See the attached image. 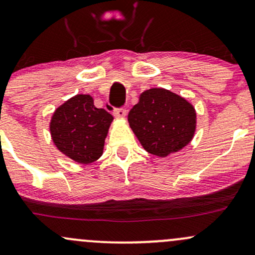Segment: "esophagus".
I'll return each mask as SVG.
<instances>
[{"mask_svg":"<svg viewBox=\"0 0 255 255\" xmlns=\"http://www.w3.org/2000/svg\"><path fill=\"white\" fill-rule=\"evenodd\" d=\"M127 110L125 109H118L115 111V117L116 118H119V119H123L125 118V116H127Z\"/></svg>","mask_w":255,"mask_h":255,"instance_id":"1","label":"esophagus"}]
</instances>
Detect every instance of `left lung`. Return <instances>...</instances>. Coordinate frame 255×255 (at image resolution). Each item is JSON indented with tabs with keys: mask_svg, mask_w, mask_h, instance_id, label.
I'll return each instance as SVG.
<instances>
[{
	"mask_svg": "<svg viewBox=\"0 0 255 255\" xmlns=\"http://www.w3.org/2000/svg\"><path fill=\"white\" fill-rule=\"evenodd\" d=\"M131 130L149 154L167 157L193 139L197 112L185 98L164 88L146 89L128 116Z\"/></svg>",
	"mask_w": 255,
	"mask_h": 255,
	"instance_id": "obj_1",
	"label": "left lung"
}]
</instances>
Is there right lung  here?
Returning a JSON list of instances; mask_svg holds the SVG:
<instances>
[{"label":"right lung","instance_id":"1","mask_svg":"<svg viewBox=\"0 0 255 255\" xmlns=\"http://www.w3.org/2000/svg\"><path fill=\"white\" fill-rule=\"evenodd\" d=\"M112 122L113 117L106 110L95 107L92 95L77 94L53 112L49 125L51 139L75 162L93 163L103 155Z\"/></svg>","mask_w":255,"mask_h":255}]
</instances>
